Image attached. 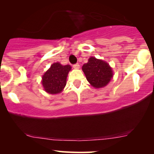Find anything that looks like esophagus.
Instances as JSON below:
<instances>
[{
  "instance_id": "obj_1",
  "label": "esophagus",
  "mask_w": 154,
  "mask_h": 154,
  "mask_svg": "<svg viewBox=\"0 0 154 154\" xmlns=\"http://www.w3.org/2000/svg\"><path fill=\"white\" fill-rule=\"evenodd\" d=\"M73 67L75 69H79V65L78 64V63H76V64L73 65Z\"/></svg>"
}]
</instances>
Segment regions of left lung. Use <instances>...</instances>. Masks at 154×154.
Segmentation results:
<instances>
[{"label": "left lung", "mask_w": 154, "mask_h": 154, "mask_svg": "<svg viewBox=\"0 0 154 154\" xmlns=\"http://www.w3.org/2000/svg\"><path fill=\"white\" fill-rule=\"evenodd\" d=\"M82 70L90 85L96 89L106 87L113 75L108 63L94 57H91L88 63L83 65Z\"/></svg>", "instance_id": "obj_1"}]
</instances>
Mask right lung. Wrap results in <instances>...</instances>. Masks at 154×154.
<instances>
[{
	"label": "right lung",
	"mask_w": 154,
	"mask_h": 154,
	"mask_svg": "<svg viewBox=\"0 0 154 154\" xmlns=\"http://www.w3.org/2000/svg\"><path fill=\"white\" fill-rule=\"evenodd\" d=\"M71 69L69 65H63L59 63L51 65L42 77V85L45 91L51 94L60 93L66 85L67 77Z\"/></svg>",
	"instance_id": "obj_1"
}]
</instances>
